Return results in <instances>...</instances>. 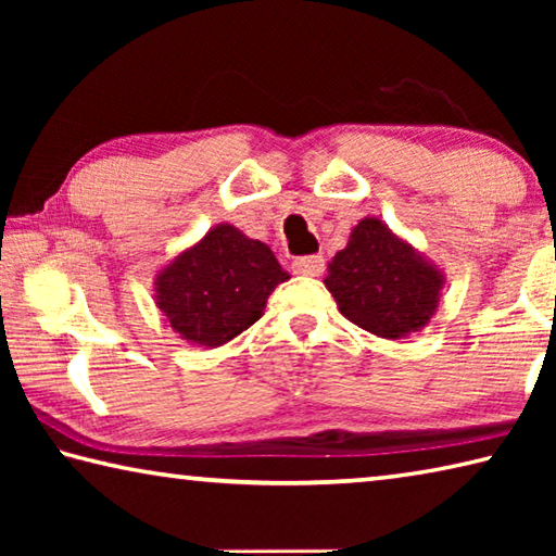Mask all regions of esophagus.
Returning <instances> with one entry per match:
<instances>
[{
  "label": "esophagus",
  "instance_id": "1",
  "mask_svg": "<svg viewBox=\"0 0 556 556\" xmlns=\"http://www.w3.org/2000/svg\"><path fill=\"white\" fill-rule=\"evenodd\" d=\"M324 267H326V262L321 255L296 257L294 262H291V269H294L296 275H306V277H321Z\"/></svg>",
  "mask_w": 556,
  "mask_h": 556
}]
</instances>
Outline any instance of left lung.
I'll use <instances>...</instances> for the list:
<instances>
[{"label": "left lung", "mask_w": 556, "mask_h": 556, "mask_svg": "<svg viewBox=\"0 0 556 556\" xmlns=\"http://www.w3.org/2000/svg\"><path fill=\"white\" fill-rule=\"evenodd\" d=\"M324 285L348 321L400 341L429 326L446 277L425 252L368 215L328 262Z\"/></svg>", "instance_id": "1"}]
</instances>
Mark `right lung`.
Masks as SVG:
<instances>
[{
  "mask_svg": "<svg viewBox=\"0 0 556 556\" xmlns=\"http://www.w3.org/2000/svg\"><path fill=\"white\" fill-rule=\"evenodd\" d=\"M287 279L265 242L218 223L156 271L154 304L178 338L208 351L248 331Z\"/></svg>",
  "mask_w": 556,
  "mask_h": 556,
  "instance_id": "obj_1",
  "label": "right lung"
}]
</instances>
